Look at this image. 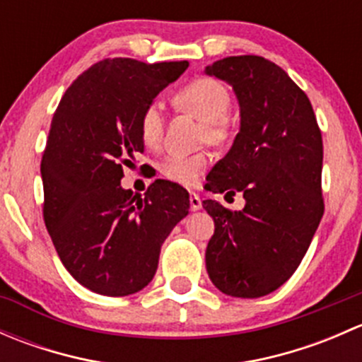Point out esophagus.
<instances>
[{
	"label": "esophagus",
	"instance_id": "1",
	"mask_svg": "<svg viewBox=\"0 0 362 362\" xmlns=\"http://www.w3.org/2000/svg\"><path fill=\"white\" fill-rule=\"evenodd\" d=\"M189 203H191L192 211H196L202 208V199H199V196L196 194V192H191V194H189Z\"/></svg>",
	"mask_w": 362,
	"mask_h": 362
}]
</instances>
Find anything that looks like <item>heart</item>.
I'll return each mask as SVG.
<instances>
[{"mask_svg": "<svg viewBox=\"0 0 362 362\" xmlns=\"http://www.w3.org/2000/svg\"><path fill=\"white\" fill-rule=\"evenodd\" d=\"M175 101L178 107L203 120L208 140L215 144L228 140L231 133V122L228 119L231 94L224 83L210 76H199L180 87L175 94ZM138 129L147 147H159L163 140V105L158 100L144 108ZM208 164L210 158L206 154H170L160 163V173L175 184L192 185Z\"/></svg>", "mask_w": 362, "mask_h": 362, "instance_id": "obj_1", "label": "heart"}]
</instances>
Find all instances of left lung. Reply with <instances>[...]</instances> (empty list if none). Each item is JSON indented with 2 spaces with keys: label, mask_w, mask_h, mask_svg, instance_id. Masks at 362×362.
Instances as JSON below:
<instances>
[{
  "label": "left lung",
  "mask_w": 362,
  "mask_h": 362,
  "mask_svg": "<svg viewBox=\"0 0 362 362\" xmlns=\"http://www.w3.org/2000/svg\"><path fill=\"white\" fill-rule=\"evenodd\" d=\"M206 73L231 83L242 113L206 187L245 198L240 211L203 202L215 222L206 269L221 293L261 298L293 276L322 218V133L305 90L269 59L224 57Z\"/></svg>",
  "instance_id": "8db88e82"
}]
</instances>
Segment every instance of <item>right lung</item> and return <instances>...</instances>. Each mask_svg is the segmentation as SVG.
Listing matches in <instances>:
<instances>
[{"label": "right lung", "mask_w": 362, "mask_h": 362, "mask_svg": "<svg viewBox=\"0 0 362 362\" xmlns=\"http://www.w3.org/2000/svg\"><path fill=\"white\" fill-rule=\"evenodd\" d=\"M187 61L147 64L108 57L76 76L61 98L42 156L43 221L69 275L103 296L144 289L160 245L189 214V192L156 180L144 196L120 187L144 152L140 115Z\"/></svg>", "instance_id": "right-lung-1"}]
</instances>
